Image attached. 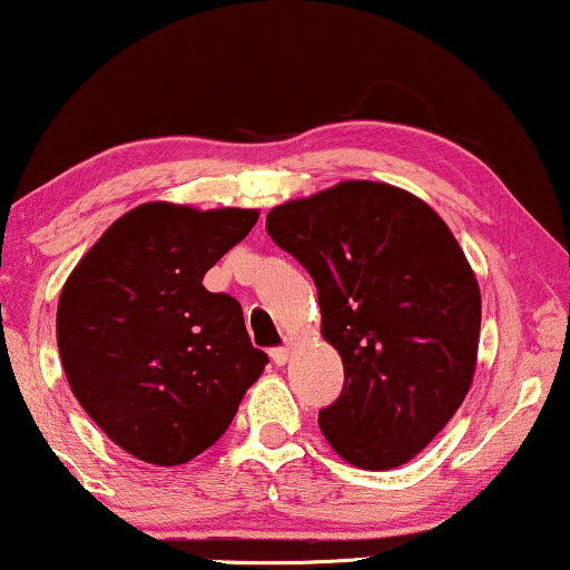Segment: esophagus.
Wrapping results in <instances>:
<instances>
[{"label":"esophagus","instance_id":"esophagus-1","mask_svg":"<svg viewBox=\"0 0 570 570\" xmlns=\"http://www.w3.org/2000/svg\"><path fill=\"white\" fill-rule=\"evenodd\" d=\"M289 357H292V350L289 347H278V350L271 352V360L276 365H286V363H289Z\"/></svg>","mask_w":570,"mask_h":570}]
</instances>
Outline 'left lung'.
<instances>
[{
	"label": "left lung",
	"instance_id": "left-lung-1",
	"mask_svg": "<svg viewBox=\"0 0 570 570\" xmlns=\"http://www.w3.org/2000/svg\"><path fill=\"white\" fill-rule=\"evenodd\" d=\"M271 239L305 265L321 334L344 365L318 426L363 471L405 465L463 405L479 360L476 273L434 207L400 186L338 181L271 207Z\"/></svg>",
	"mask_w": 570,
	"mask_h": 570
}]
</instances>
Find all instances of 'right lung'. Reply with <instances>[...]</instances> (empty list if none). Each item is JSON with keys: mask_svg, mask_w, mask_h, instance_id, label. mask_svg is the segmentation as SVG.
I'll list each match as a JSON object with an SVG mask.
<instances>
[{"mask_svg": "<svg viewBox=\"0 0 570 570\" xmlns=\"http://www.w3.org/2000/svg\"><path fill=\"white\" fill-rule=\"evenodd\" d=\"M261 210L144 202L91 244L57 302L70 392L120 450L173 468L213 446L268 355L202 278Z\"/></svg>", "mask_w": 570, "mask_h": 570, "instance_id": "obj_1", "label": "right lung"}]
</instances>
